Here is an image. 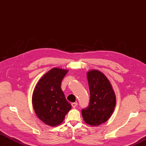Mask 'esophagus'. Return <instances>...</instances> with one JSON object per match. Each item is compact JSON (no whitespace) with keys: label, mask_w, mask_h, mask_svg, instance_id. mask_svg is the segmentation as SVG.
<instances>
[{"label":"esophagus","mask_w":146,"mask_h":146,"mask_svg":"<svg viewBox=\"0 0 146 146\" xmlns=\"http://www.w3.org/2000/svg\"><path fill=\"white\" fill-rule=\"evenodd\" d=\"M77 106H78V103H77V102H74V103H72V106L73 108H75Z\"/></svg>","instance_id":"esophagus-1"}]
</instances>
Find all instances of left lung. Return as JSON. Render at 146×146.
Returning a JSON list of instances; mask_svg holds the SVG:
<instances>
[{"instance_id": "8db88e82", "label": "left lung", "mask_w": 146, "mask_h": 146, "mask_svg": "<svg viewBox=\"0 0 146 146\" xmlns=\"http://www.w3.org/2000/svg\"><path fill=\"white\" fill-rule=\"evenodd\" d=\"M90 92V102L82 110V116L86 124L99 126L106 122L114 111L116 96L110 81L102 72L92 70L87 73Z\"/></svg>"}]
</instances>
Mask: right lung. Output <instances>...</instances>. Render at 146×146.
I'll return each mask as SVG.
<instances>
[{
  "label": "right lung",
  "instance_id": "add662e5",
  "mask_svg": "<svg viewBox=\"0 0 146 146\" xmlns=\"http://www.w3.org/2000/svg\"><path fill=\"white\" fill-rule=\"evenodd\" d=\"M68 70H50L38 81L32 96V104L37 117L50 126L60 125L72 108L61 89L63 78Z\"/></svg>",
  "mask_w": 146,
  "mask_h": 146
}]
</instances>
